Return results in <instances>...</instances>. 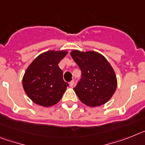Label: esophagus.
Here are the masks:
<instances>
[{"label": "esophagus", "instance_id": "obj_1", "mask_svg": "<svg viewBox=\"0 0 145 145\" xmlns=\"http://www.w3.org/2000/svg\"><path fill=\"white\" fill-rule=\"evenodd\" d=\"M74 85V80L71 81V82H70V83H69V85H70V87H71V88H73Z\"/></svg>", "mask_w": 145, "mask_h": 145}]
</instances>
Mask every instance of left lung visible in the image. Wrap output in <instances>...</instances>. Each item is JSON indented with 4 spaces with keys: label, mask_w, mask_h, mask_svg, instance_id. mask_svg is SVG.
Returning a JSON list of instances; mask_svg holds the SVG:
<instances>
[{
    "label": "left lung",
    "mask_w": 145,
    "mask_h": 145,
    "mask_svg": "<svg viewBox=\"0 0 145 145\" xmlns=\"http://www.w3.org/2000/svg\"><path fill=\"white\" fill-rule=\"evenodd\" d=\"M73 60L82 71V79L74 88L82 104L99 106L109 101L118 87L112 66L104 55L95 51L71 52Z\"/></svg>",
    "instance_id": "8db88e82"
}]
</instances>
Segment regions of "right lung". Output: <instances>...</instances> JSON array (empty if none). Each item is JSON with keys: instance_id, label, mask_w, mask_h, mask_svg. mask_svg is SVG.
<instances>
[{"instance_id": "right-lung-1", "label": "right lung", "mask_w": 145, "mask_h": 145, "mask_svg": "<svg viewBox=\"0 0 145 145\" xmlns=\"http://www.w3.org/2000/svg\"><path fill=\"white\" fill-rule=\"evenodd\" d=\"M67 54L65 50H49L28 65L22 77V86L33 102L49 107L60 101L69 84L64 82L58 63Z\"/></svg>"}]
</instances>
